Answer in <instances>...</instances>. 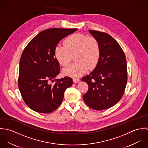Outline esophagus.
Segmentation results:
<instances>
[{
    "label": "esophagus",
    "instance_id": "obj_1",
    "mask_svg": "<svg viewBox=\"0 0 148 148\" xmlns=\"http://www.w3.org/2000/svg\"><path fill=\"white\" fill-rule=\"evenodd\" d=\"M73 82L74 83H77L80 82V79H77V78H74V79H73Z\"/></svg>",
    "mask_w": 148,
    "mask_h": 148
}]
</instances>
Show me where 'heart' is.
<instances>
[{
    "instance_id": "1",
    "label": "heart",
    "mask_w": 148,
    "mask_h": 148,
    "mask_svg": "<svg viewBox=\"0 0 148 148\" xmlns=\"http://www.w3.org/2000/svg\"><path fill=\"white\" fill-rule=\"evenodd\" d=\"M64 44L58 45L55 48L56 60L65 66L71 63L72 56L75 55L76 62L64 69V75L73 77H80L88 68L92 69L96 66L100 59V47L95 38L75 34L66 38Z\"/></svg>"
}]
</instances>
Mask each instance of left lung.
<instances>
[{
  "instance_id": "left-lung-1",
  "label": "left lung",
  "mask_w": 148,
  "mask_h": 148,
  "mask_svg": "<svg viewBox=\"0 0 148 148\" xmlns=\"http://www.w3.org/2000/svg\"><path fill=\"white\" fill-rule=\"evenodd\" d=\"M89 32L99 42L100 56L93 71L82 79L89 86L83 97L87 106L101 110L114 106L123 97L127 83V60L121 47L111 36Z\"/></svg>"
}]
</instances>
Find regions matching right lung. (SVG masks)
<instances>
[{"mask_svg": "<svg viewBox=\"0 0 148 148\" xmlns=\"http://www.w3.org/2000/svg\"><path fill=\"white\" fill-rule=\"evenodd\" d=\"M77 29L51 28L40 32L27 44L19 63L18 85L29 108L39 113L54 111L62 104L65 90L73 84L72 79H55L60 71L55 57L59 42ZM54 80V84L50 83Z\"/></svg>", "mask_w": 148, "mask_h": 148, "instance_id": "add662e5", "label": "right lung"}]
</instances>
